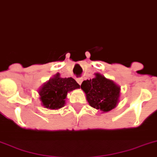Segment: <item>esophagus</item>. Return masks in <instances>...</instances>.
I'll return each instance as SVG.
<instances>
[{
	"instance_id": "1",
	"label": "esophagus",
	"mask_w": 157,
	"mask_h": 157,
	"mask_svg": "<svg viewBox=\"0 0 157 157\" xmlns=\"http://www.w3.org/2000/svg\"><path fill=\"white\" fill-rule=\"evenodd\" d=\"M82 81H83V78H77V82L79 84V85H81Z\"/></svg>"
}]
</instances>
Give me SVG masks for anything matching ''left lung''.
Masks as SVG:
<instances>
[{
  "instance_id": "8db88e82",
  "label": "left lung",
  "mask_w": 157,
  "mask_h": 157,
  "mask_svg": "<svg viewBox=\"0 0 157 157\" xmlns=\"http://www.w3.org/2000/svg\"><path fill=\"white\" fill-rule=\"evenodd\" d=\"M92 79L82 82L81 89L85 92L90 106L100 109L102 113L109 112L118 105L121 87L100 73H95Z\"/></svg>"
}]
</instances>
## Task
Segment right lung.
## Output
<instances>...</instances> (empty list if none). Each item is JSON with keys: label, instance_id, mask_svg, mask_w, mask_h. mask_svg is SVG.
<instances>
[{"label": "right lung", "instance_id": "right-lung-1", "mask_svg": "<svg viewBox=\"0 0 157 157\" xmlns=\"http://www.w3.org/2000/svg\"><path fill=\"white\" fill-rule=\"evenodd\" d=\"M80 88V86L72 78H61L56 74L39 89L41 104L48 109H59L65 105L69 92Z\"/></svg>", "mask_w": 157, "mask_h": 157}]
</instances>
